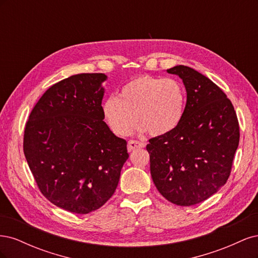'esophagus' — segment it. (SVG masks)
Masks as SVG:
<instances>
[{
	"label": "esophagus",
	"mask_w": 258,
	"mask_h": 258,
	"mask_svg": "<svg viewBox=\"0 0 258 258\" xmlns=\"http://www.w3.org/2000/svg\"><path fill=\"white\" fill-rule=\"evenodd\" d=\"M145 144L140 142V141H136V140H130L128 142V152H132L135 150H138V148H142L144 147Z\"/></svg>",
	"instance_id": "esophagus-1"
}]
</instances>
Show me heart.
Listing matches in <instances>:
<instances>
[{
	"mask_svg": "<svg viewBox=\"0 0 258 258\" xmlns=\"http://www.w3.org/2000/svg\"><path fill=\"white\" fill-rule=\"evenodd\" d=\"M186 91L182 83L168 77L137 76L122 86L118 97L103 103L104 118L118 136H128L139 121L154 137L172 132L185 113Z\"/></svg>",
	"mask_w": 258,
	"mask_h": 258,
	"instance_id": "obj_1",
	"label": "heart"
}]
</instances>
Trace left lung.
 I'll return each instance as SVG.
<instances>
[{"label":"left lung","instance_id":"8db88e82","mask_svg":"<svg viewBox=\"0 0 258 258\" xmlns=\"http://www.w3.org/2000/svg\"><path fill=\"white\" fill-rule=\"evenodd\" d=\"M183 81L185 113L168 135L150 140L151 175L168 201L189 207L207 200L229 177L239 145V122L224 91L189 67L167 70Z\"/></svg>","mask_w":258,"mask_h":258}]
</instances>
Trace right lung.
Segmentation results:
<instances>
[{"mask_svg": "<svg viewBox=\"0 0 258 258\" xmlns=\"http://www.w3.org/2000/svg\"><path fill=\"white\" fill-rule=\"evenodd\" d=\"M103 73H83L52 85L33 107L23 152L41 192L77 214L102 207L128 159L126 140L108 128L101 105Z\"/></svg>", "mask_w": 258, "mask_h": 258, "instance_id": "right-lung-1", "label": "right lung"}]
</instances>
